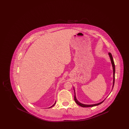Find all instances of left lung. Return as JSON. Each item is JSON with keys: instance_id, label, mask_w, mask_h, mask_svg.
<instances>
[{"instance_id": "8db88e82", "label": "left lung", "mask_w": 129, "mask_h": 129, "mask_svg": "<svg viewBox=\"0 0 129 129\" xmlns=\"http://www.w3.org/2000/svg\"><path fill=\"white\" fill-rule=\"evenodd\" d=\"M109 56H110V58L111 61V63H112V66H113V88H112V89L113 88V87L114 86V83H115V63H114V60H113V56L112 54H111L110 53H108ZM74 101L75 102H76V103L78 105H80V106L81 107H93V106H97V105H98L99 104H101L102 103H103L104 101H103V102L98 103V104H91V105H87V104H82L81 103H80V102H79L77 99L76 98V96H75V91H74Z\"/></svg>"}]
</instances>
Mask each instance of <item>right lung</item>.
<instances>
[{
  "label": "right lung",
  "mask_w": 129,
  "mask_h": 129,
  "mask_svg": "<svg viewBox=\"0 0 129 129\" xmlns=\"http://www.w3.org/2000/svg\"><path fill=\"white\" fill-rule=\"evenodd\" d=\"M55 103H56V102H55V104H53V105H52V106H51V107H49V108H51V107H53V106H54V105H55Z\"/></svg>",
  "instance_id": "add662e5"
}]
</instances>
